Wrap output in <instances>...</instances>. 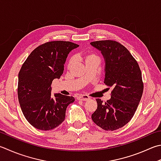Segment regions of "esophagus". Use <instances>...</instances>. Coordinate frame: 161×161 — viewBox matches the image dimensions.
Returning <instances> with one entry per match:
<instances>
[{
    "mask_svg": "<svg viewBox=\"0 0 161 161\" xmlns=\"http://www.w3.org/2000/svg\"><path fill=\"white\" fill-rule=\"evenodd\" d=\"M90 98V97H88L87 95H80L78 97V100H81V101H87V100H89Z\"/></svg>",
    "mask_w": 161,
    "mask_h": 161,
    "instance_id": "34e87169",
    "label": "esophagus"
}]
</instances>
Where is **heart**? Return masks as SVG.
I'll return each mask as SVG.
<instances>
[{"label": "heart", "mask_w": 161, "mask_h": 161, "mask_svg": "<svg viewBox=\"0 0 161 161\" xmlns=\"http://www.w3.org/2000/svg\"><path fill=\"white\" fill-rule=\"evenodd\" d=\"M82 58H83L85 63H86L87 62L90 61V60L98 59V57L94 53H87V54H83V55L82 56ZM73 63H74V59H69V62H68V64H67L68 67H70V66L73 64Z\"/></svg>", "instance_id": "heart-1"}]
</instances>
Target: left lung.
<instances>
[{"label":"left lung","mask_w":161,"mask_h":161,"mask_svg":"<svg viewBox=\"0 0 161 161\" xmlns=\"http://www.w3.org/2000/svg\"><path fill=\"white\" fill-rule=\"evenodd\" d=\"M101 51L105 61L104 83L113 90L104 104L97 99V108L92 114L97 125L105 130L119 129L134 116L143 93L144 84L137 62L127 48L115 41L91 42Z\"/></svg>","instance_id":"8db88e82"}]
</instances>
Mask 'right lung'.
<instances>
[{"instance_id": "obj_1", "label": "right lung", "mask_w": 161, "mask_h": 161, "mask_svg": "<svg viewBox=\"0 0 161 161\" xmlns=\"http://www.w3.org/2000/svg\"><path fill=\"white\" fill-rule=\"evenodd\" d=\"M79 45L69 41L47 42L33 50L18 75V99L24 117L38 130H50L65 119L74 97L51 95V84L59 78L69 53Z\"/></svg>"}]
</instances>
